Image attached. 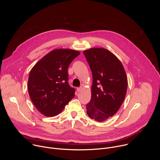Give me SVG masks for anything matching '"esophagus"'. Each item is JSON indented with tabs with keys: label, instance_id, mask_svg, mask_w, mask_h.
Listing matches in <instances>:
<instances>
[{
	"label": "esophagus",
	"instance_id": "1",
	"mask_svg": "<svg viewBox=\"0 0 160 160\" xmlns=\"http://www.w3.org/2000/svg\"><path fill=\"white\" fill-rule=\"evenodd\" d=\"M77 90V92H80V91L82 90V87H78Z\"/></svg>",
	"mask_w": 160,
	"mask_h": 160
}]
</instances>
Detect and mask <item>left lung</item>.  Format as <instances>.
<instances>
[{"label":"left lung","mask_w":160,"mask_h":160,"mask_svg":"<svg viewBox=\"0 0 160 160\" xmlns=\"http://www.w3.org/2000/svg\"><path fill=\"white\" fill-rule=\"evenodd\" d=\"M83 54L93 78L87 113L90 118L103 122L115 115L125 99L127 74L119 59L108 49L93 48Z\"/></svg>","instance_id":"left-lung-1"}]
</instances>
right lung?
I'll use <instances>...</instances> for the list:
<instances>
[{
  "label": "right lung",
  "instance_id": "1",
  "mask_svg": "<svg viewBox=\"0 0 160 160\" xmlns=\"http://www.w3.org/2000/svg\"><path fill=\"white\" fill-rule=\"evenodd\" d=\"M80 54L70 49H54L32 68L28 94L35 108L44 116L58 115L75 97V90L68 82V68Z\"/></svg>",
  "mask_w": 160,
  "mask_h": 160
}]
</instances>
